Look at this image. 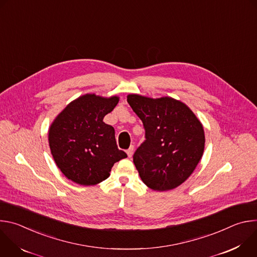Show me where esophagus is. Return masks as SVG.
<instances>
[{
  "mask_svg": "<svg viewBox=\"0 0 257 257\" xmlns=\"http://www.w3.org/2000/svg\"><path fill=\"white\" fill-rule=\"evenodd\" d=\"M133 152H134V145H131L130 148L126 151V153H127V155H128V157H129V158H131V157H132Z\"/></svg>",
  "mask_w": 257,
  "mask_h": 257,
  "instance_id": "esophagus-1",
  "label": "esophagus"
}]
</instances>
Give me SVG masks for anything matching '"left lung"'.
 Here are the masks:
<instances>
[{"mask_svg": "<svg viewBox=\"0 0 257 257\" xmlns=\"http://www.w3.org/2000/svg\"><path fill=\"white\" fill-rule=\"evenodd\" d=\"M127 101L145 129L146 140L133 156L141 180L156 191L177 188L202 158L205 136L201 122L186 103L170 96L131 93Z\"/></svg>", "mask_w": 257, "mask_h": 257, "instance_id": "1", "label": "left lung"}]
</instances>
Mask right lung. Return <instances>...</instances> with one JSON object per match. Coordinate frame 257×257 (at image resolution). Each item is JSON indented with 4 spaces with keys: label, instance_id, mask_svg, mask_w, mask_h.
<instances>
[{
    "label": "right lung",
    "instance_id": "add662e5",
    "mask_svg": "<svg viewBox=\"0 0 257 257\" xmlns=\"http://www.w3.org/2000/svg\"><path fill=\"white\" fill-rule=\"evenodd\" d=\"M118 102L117 95L86 93L68 103L51 124V154L69 180L96 185L109 176L115 163L127 158L118 149L115 129L102 121Z\"/></svg>",
    "mask_w": 257,
    "mask_h": 257
}]
</instances>
